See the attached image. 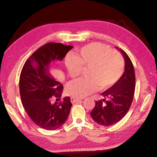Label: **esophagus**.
<instances>
[{
    "mask_svg": "<svg viewBox=\"0 0 157 157\" xmlns=\"http://www.w3.org/2000/svg\"><path fill=\"white\" fill-rule=\"evenodd\" d=\"M80 100L79 99H77V98H71V103H76V102H77V101H78Z\"/></svg>",
    "mask_w": 157,
    "mask_h": 157,
    "instance_id": "esophagus-1",
    "label": "esophagus"
}]
</instances>
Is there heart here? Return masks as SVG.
Returning <instances> with one entry per match:
<instances>
[{"mask_svg":"<svg viewBox=\"0 0 157 157\" xmlns=\"http://www.w3.org/2000/svg\"><path fill=\"white\" fill-rule=\"evenodd\" d=\"M69 75L75 78L86 69L84 79L69 83L66 92L69 96L82 98L99 90L113 86L124 72V61L119 52L98 42L82 47L65 58Z\"/></svg>","mask_w":157,"mask_h":157,"instance_id":"b5f03b06","label":"heart"}]
</instances>
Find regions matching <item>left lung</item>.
Returning <instances> with one entry per match:
<instances>
[{
	"label": "left lung",
	"instance_id": "obj_1",
	"mask_svg": "<svg viewBox=\"0 0 157 157\" xmlns=\"http://www.w3.org/2000/svg\"><path fill=\"white\" fill-rule=\"evenodd\" d=\"M125 61V71L119 80L101 93L103 99L95 101L96 105L90 115L98 124L109 126L116 124L129 111L134 98L136 77L134 66L129 56L120 50Z\"/></svg>",
	"mask_w": 157,
	"mask_h": 157
}]
</instances>
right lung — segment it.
Returning a JSON list of instances; mask_svg holds the SVG:
<instances>
[{
  "label": "right lung",
  "instance_id": "right-lung-1",
  "mask_svg": "<svg viewBox=\"0 0 157 157\" xmlns=\"http://www.w3.org/2000/svg\"><path fill=\"white\" fill-rule=\"evenodd\" d=\"M72 46L48 42L36 50L22 68L20 77L21 102L28 116L38 126L54 130L62 126L72 103L69 97L60 100L63 86L49 72L52 61L62 60Z\"/></svg>",
  "mask_w": 157,
  "mask_h": 157
}]
</instances>
